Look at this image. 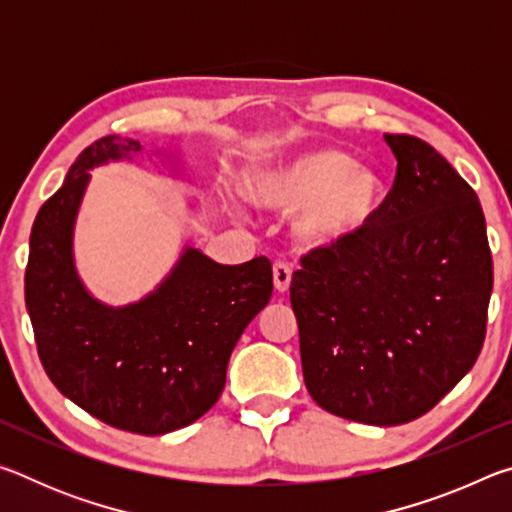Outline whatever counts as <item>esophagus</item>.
Segmentation results:
<instances>
[{
    "label": "esophagus",
    "mask_w": 512,
    "mask_h": 512,
    "mask_svg": "<svg viewBox=\"0 0 512 512\" xmlns=\"http://www.w3.org/2000/svg\"><path fill=\"white\" fill-rule=\"evenodd\" d=\"M291 275H293V266H291L289 262H275V264H273V282H275V289L280 291V293L289 291Z\"/></svg>",
    "instance_id": "esophagus-1"
}]
</instances>
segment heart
Here are the masks:
<instances>
[{
	"label": "heart",
	"instance_id": "1",
	"mask_svg": "<svg viewBox=\"0 0 512 512\" xmlns=\"http://www.w3.org/2000/svg\"><path fill=\"white\" fill-rule=\"evenodd\" d=\"M257 205L296 212V230L309 246H339L368 228L381 201V180L332 149L302 153L250 180Z\"/></svg>",
	"mask_w": 512,
	"mask_h": 512
}]
</instances>
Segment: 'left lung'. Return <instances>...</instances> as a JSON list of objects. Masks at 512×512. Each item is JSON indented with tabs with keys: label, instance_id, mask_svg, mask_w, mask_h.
Here are the masks:
<instances>
[{
	"label": "left lung",
	"instance_id": "obj_1",
	"mask_svg": "<svg viewBox=\"0 0 512 512\" xmlns=\"http://www.w3.org/2000/svg\"><path fill=\"white\" fill-rule=\"evenodd\" d=\"M386 142L397 173L368 228L309 250L291 280L309 395L375 427L420 418L472 370L492 293L474 189L420 137Z\"/></svg>",
	"mask_w": 512,
	"mask_h": 512
}]
</instances>
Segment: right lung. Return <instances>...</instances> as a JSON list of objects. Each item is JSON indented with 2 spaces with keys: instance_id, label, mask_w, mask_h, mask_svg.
<instances>
[{
  "instance_id": "add662e5",
  "label": "right lung",
  "mask_w": 512,
  "mask_h": 512,
  "mask_svg": "<svg viewBox=\"0 0 512 512\" xmlns=\"http://www.w3.org/2000/svg\"><path fill=\"white\" fill-rule=\"evenodd\" d=\"M142 151L101 137L69 167L31 228L24 300L38 357L54 386L94 418L142 436L183 429L212 409L239 336L273 293L266 257L223 266L187 248L151 296L106 307L72 259L76 210L92 167Z\"/></svg>"
}]
</instances>
